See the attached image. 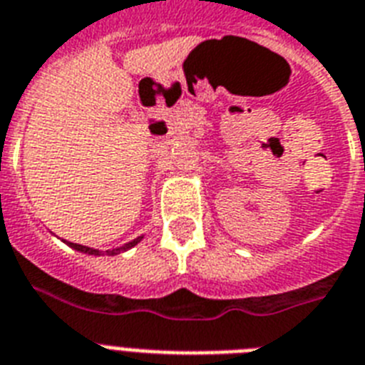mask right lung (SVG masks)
Listing matches in <instances>:
<instances>
[{
	"instance_id": "right-lung-1",
	"label": "right lung",
	"mask_w": 365,
	"mask_h": 365,
	"mask_svg": "<svg viewBox=\"0 0 365 365\" xmlns=\"http://www.w3.org/2000/svg\"><path fill=\"white\" fill-rule=\"evenodd\" d=\"M141 237H138V239H134L132 242L125 244V246H121V248H115V250H108V252H98V250H93V248H87V246H81V244H74V242H68V246L74 250H78V252H83V254H89V255H117L121 254V252H126V250H130L132 246H135V244L140 242Z\"/></svg>"
}]
</instances>
